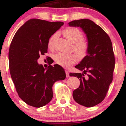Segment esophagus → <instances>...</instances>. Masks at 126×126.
Returning a JSON list of instances; mask_svg holds the SVG:
<instances>
[{
    "mask_svg": "<svg viewBox=\"0 0 126 126\" xmlns=\"http://www.w3.org/2000/svg\"><path fill=\"white\" fill-rule=\"evenodd\" d=\"M65 73H66V77H69V73L68 71H67V70H65Z\"/></svg>",
    "mask_w": 126,
    "mask_h": 126,
    "instance_id": "esophagus-1",
    "label": "esophagus"
}]
</instances>
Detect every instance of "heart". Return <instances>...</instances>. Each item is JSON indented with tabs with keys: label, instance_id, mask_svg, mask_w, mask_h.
Segmentation results:
<instances>
[{
	"label": "heart",
	"instance_id": "obj_1",
	"mask_svg": "<svg viewBox=\"0 0 126 126\" xmlns=\"http://www.w3.org/2000/svg\"><path fill=\"white\" fill-rule=\"evenodd\" d=\"M63 36L69 41L74 43V50L79 58L82 59L87 55L89 50V44L86 41L83 40V32L78 28L69 27L65 29L63 31ZM57 34H53L49 39L48 47L50 50H53L54 47V43ZM54 61L60 66L67 67L73 64L77 60V56L74 53H58L54 56Z\"/></svg>",
	"mask_w": 126,
	"mask_h": 126
}]
</instances>
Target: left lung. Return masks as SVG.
Masks as SVG:
<instances>
[{"label":"left lung","instance_id":"obj_1","mask_svg":"<svg viewBox=\"0 0 126 126\" xmlns=\"http://www.w3.org/2000/svg\"><path fill=\"white\" fill-rule=\"evenodd\" d=\"M69 26L80 27L86 34L89 44L87 55L76 68L82 73H72L80 85L73 92L74 101L87 107H93L105 99L113 79L115 57L110 38L99 25L89 19L73 20ZM87 76L84 77V74Z\"/></svg>","mask_w":126,"mask_h":126}]
</instances>
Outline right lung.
<instances>
[{
	"mask_svg": "<svg viewBox=\"0 0 126 126\" xmlns=\"http://www.w3.org/2000/svg\"><path fill=\"white\" fill-rule=\"evenodd\" d=\"M63 24L32 19L14 36L8 53L9 68L16 92L27 105L37 108L46 105L53 98L54 83L66 78L60 65L44 69L37 63L40 56L48 52L49 38Z\"/></svg>",
	"mask_w": 126,
	"mask_h": 126,
	"instance_id": "add662e5",
	"label": "right lung"
}]
</instances>
